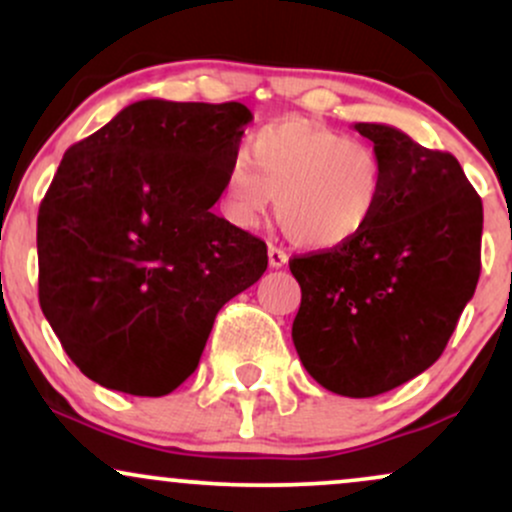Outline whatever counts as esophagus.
Returning a JSON list of instances; mask_svg holds the SVG:
<instances>
[{"label": "esophagus", "instance_id": "esophagus-1", "mask_svg": "<svg viewBox=\"0 0 512 512\" xmlns=\"http://www.w3.org/2000/svg\"><path fill=\"white\" fill-rule=\"evenodd\" d=\"M267 255H269V267H274V269L284 267V264L289 262V255H286V250L279 248V245H269Z\"/></svg>", "mask_w": 512, "mask_h": 512}]
</instances>
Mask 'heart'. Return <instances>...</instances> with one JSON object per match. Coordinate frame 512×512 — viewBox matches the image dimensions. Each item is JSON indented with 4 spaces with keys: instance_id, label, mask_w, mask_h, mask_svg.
Returning a JSON list of instances; mask_svg holds the SVG:
<instances>
[{
    "instance_id": "b5f03b06",
    "label": "heart",
    "mask_w": 512,
    "mask_h": 512,
    "mask_svg": "<svg viewBox=\"0 0 512 512\" xmlns=\"http://www.w3.org/2000/svg\"><path fill=\"white\" fill-rule=\"evenodd\" d=\"M385 161L373 146L305 120L264 125L223 175V209L257 228L279 197V219L298 243L330 250L361 236L383 207Z\"/></svg>"
}]
</instances>
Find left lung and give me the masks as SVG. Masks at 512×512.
<instances>
[{
  "label": "left lung",
  "instance_id": "8db88e82",
  "mask_svg": "<svg viewBox=\"0 0 512 512\" xmlns=\"http://www.w3.org/2000/svg\"><path fill=\"white\" fill-rule=\"evenodd\" d=\"M383 156V207L349 243L293 257V344L344 397L395 390L438 361L481 272V197L457 158L390 125L356 122Z\"/></svg>",
  "mask_w": 512,
  "mask_h": 512
}]
</instances>
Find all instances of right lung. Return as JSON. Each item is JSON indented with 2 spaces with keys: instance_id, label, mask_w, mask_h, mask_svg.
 <instances>
[{
  "instance_id": "right-lung-1",
  "label": "right lung",
  "mask_w": 512,
  "mask_h": 512,
  "mask_svg": "<svg viewBox=\"0 0 512 512\" xmlns=\"http://www.w3.org/2000/svg\"><path fill=\"white\" fill-rule=\"evenodd\" d=\"M248 122L243 103L149 98L64 154L38 211V298L93 383L173 392L267 269L264 240L211 214Z\"/></svg>"
}]
</instances>
